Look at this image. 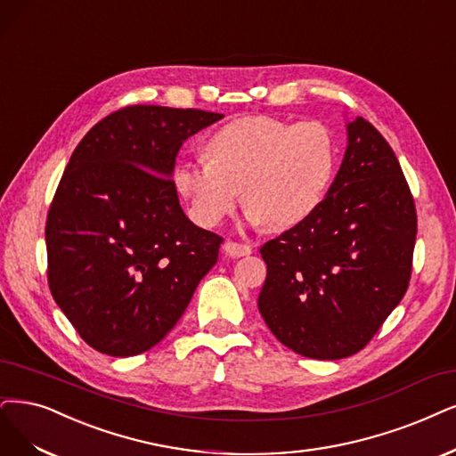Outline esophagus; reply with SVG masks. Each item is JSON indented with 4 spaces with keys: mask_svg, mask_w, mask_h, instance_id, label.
Here are the masks:
<instances>
[{
    "mask_svg": "<svg viewBox=\"0 0 456 456\" xmlns=\"http://www.w3.org/2000/svg\"><path fill=\"white\" fill-rule=\"evenodd\" d=\"M224 251H225V254H227L229 257H246V256L251 254V246L227 240V242L224 244Z\"/></svg>",
    "mask_w": 456,
    "mask_h": 456,
    "instance_id": "obj_1",
    "label": "esophagus"
}]
</instances>
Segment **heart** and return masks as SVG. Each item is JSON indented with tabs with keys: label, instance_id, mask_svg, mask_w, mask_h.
Instances as JSON below:
<instances>
[{
	"label": "heart",
	"instance_id": "b5f03b06",
	"mask_svg": "<svg viewBox=\"0 0 456 456\" xmlns=\"http://www.w3.org/2000/svg\"><path fill=\"white\" fill-rule=\"evenodd\" d=\"M207 163H178L173 182L202 227H216L237 205L268 231L300 225L322 205L336 168L330 131L319 122L291 124L242 116L202 144Z\"/></svg>",
	"mask_w": 456,
	"mask_h": 456
}]
</instances>
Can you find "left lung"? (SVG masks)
I'll list each match as a JSON object with an SVG mask.
<instances>
[{
	"label": "left lung",
	"mask_w": 456,
	"mask_h": 456,
	"mask_svg": "<svg viewBox=\"0 0 456 456\" xmlns=\"http://www.w3.org/2000/svg\"><path fill=\"white\" fill-rule=\"evenodd\" d=\"M415 237V202L395 151L355 118L322 205L261 248L265 323L302 357L355 355L406 293Z\"/></svg>",
	"instance_id": "1"
}]
</instances>
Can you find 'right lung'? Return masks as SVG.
<instances>
[{"label": "right lung", "instance_id": "right-lung-1", "mask_svg": "<svg viewBox=\"0 0 456 456\" xmlns=\"http://www.w3.org/2000/svg\"><path fill=\"white\" fill-rule=\"evenodd\" d=\"M222 118L126 107L67 163L45 229L48 288L99 353L131 357L161 342L216 265L224 239L183 214L173 171L182 142Z\"/></svg>", "mask_w": 456, "mask_h": 456}]
</instances>
